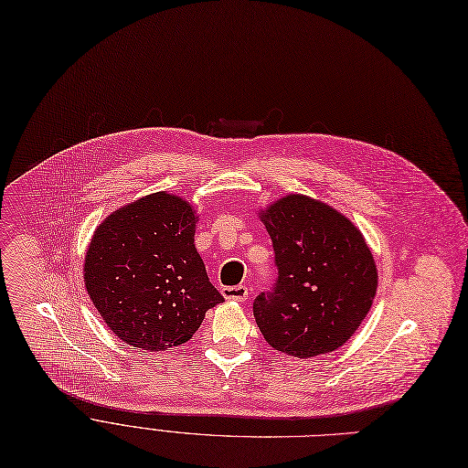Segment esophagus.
<instances>
[{
	"label": "esophagus",
	"mask_w": 468,
	"mask_h": 468,
	"mask_svg": "<svg viewBox=\"0 0 468 468\" xmlns=\"http://www.w3.org/2000/svg\"><path fill=\"white\" fill-rule=\"evenodd\" d=\"M221 296H224L228 302H247L249 288L247 286H226V288H221Z\"/></svg>",
	"instance_id": "34e87169"
}]
</instances>
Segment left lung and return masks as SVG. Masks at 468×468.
<instances>
[{"label": "left lung", "instance_id": "8db88e82", "mask_svg": "<svg viewBox=\"0 0 468 468\" xmlns=\"http://www.w3.org/2000/svg\"><path fill=\"white\" fill-rule=\"evenodd\" d=\"M273 240L279 279L254 316L273 349L311 358L358 330L378 292V265L362 231L334 207L290 193L258 210Z\"/></svg>", "mask_w": 468, "mask_h": 468}]
</instances>
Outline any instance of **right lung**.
Segmentation results:
<instances>
[{"mask_svg":"<svg viewBox=\"0 0 468 468\" xmlns=\"http://www.w3.org/2000/svg\"><path fill=\"white\" fill-rule=\"evenodd\" d=\"M197 221L189 201L157 191L96 226L83 261L85 288L127 346L152 353L178 347L224 302L195 249Z\"/></svg>","mask_w":468,"mask_h":468,"instance_id":"add662e5","label":"right lung"}]
</instances>
